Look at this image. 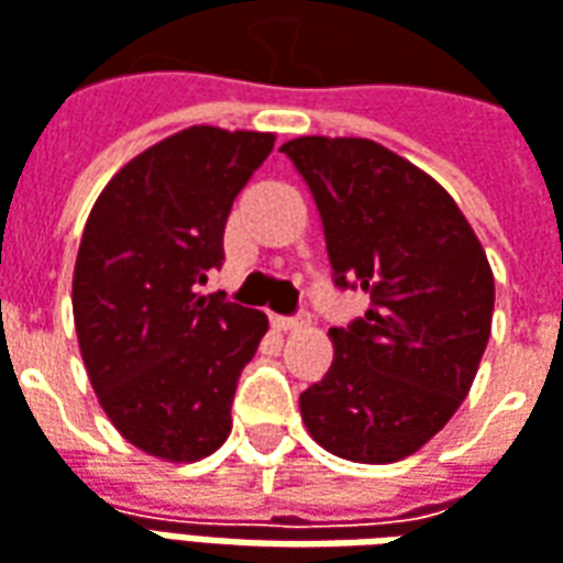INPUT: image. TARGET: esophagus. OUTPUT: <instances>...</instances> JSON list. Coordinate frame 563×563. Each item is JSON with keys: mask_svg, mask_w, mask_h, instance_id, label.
I'll use <instances>...</instances> for the list:
<instances>
[{"mask_svg": "<svg viewBox=\"0 0 563 563\" xmlns=\"http://www.w3.org/2000/svg\"><path fill=\"white\" fill-rule=\"evenodd\" d=\"M305 317H271V325L277 329V332H295V329H301L305 325Z\"/></svg>", "mask_w": 563, "mask_h": 563, "instance_id": "1", "label": "esophagus"}]
</instances>
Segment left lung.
<instances>
[{
	"label": "left lung",
	"mask_w": 563,
	"mask_h": 563,
	"mask_svg": "<svg viewBox=\"0 0 563 563\" xmlns=\"http://www.w3.org/2000/svg\"><path fill=\"white\" fill-rule=\"evenodd\" d=\"M320 210L338 286L372 305L329 329L332 365L301 393L313 442L353 463L411 457L473 387L494 317V271L430 173L363 136L280 145Z\"/></svg>",
	"instance_id": "left-lung-1"
}]
</instances>
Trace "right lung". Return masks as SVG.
Listing matches in <instances>:
<instances>
[{
    "mask_svg": "<svg viewBox=\"0 0 563 563\" xmlns=\"http://www.w3.org/2000/svg\"><path fill=\"white\" fill-rule=\"evenodd\" d=\"M274 140L210 124L173 133L106 183L85 222L78 350L106 418L148 457L195 463L231 432L238 377L268 317L200 286L222 265L231 203Z\"/></svg>",
    "mask_w": 563,
    "mask_h": 563,
    "instance_id": "1",
    "label": "right lung"
}]
</instances>
